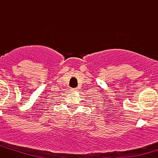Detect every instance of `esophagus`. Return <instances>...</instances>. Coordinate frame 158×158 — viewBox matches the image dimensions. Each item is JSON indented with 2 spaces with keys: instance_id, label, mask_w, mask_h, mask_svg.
Masks as SVG:
<instances>
[{
  "instance_id": "esophagus-1",
  "label": "esophagus",
  "mask_w": 158,
  "mask_h": 158,
  "mask_svg": "<svg viewBox=\"0 0 158 158\" xmlns=\"http://www.w3.org/2000/svg\"><path fill=\"white\" fill-rule=\"evenodd\" d=\"M72 90H73V91H77V88H75V89H72Z\"/></svg>"
}]
</instances>
